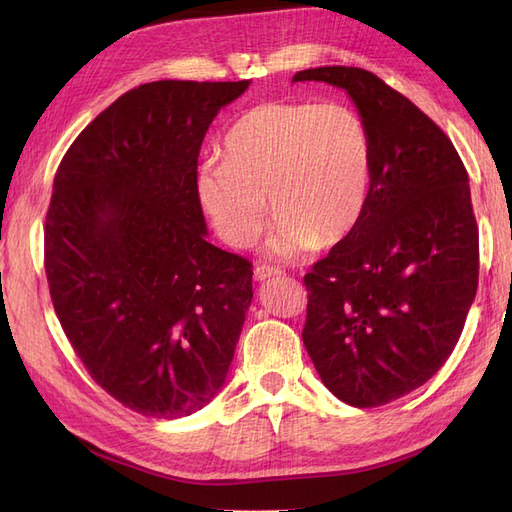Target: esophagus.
<instances>
[{"label":"esophagus","mask_w":512,"mask_h":512,"mask_svg":"<svg viewBox=\"0 0 512 512\" xmlns=\"http://www.w3.org/2000/svg\"><path fill=\"white\" fill-rule=\"evenodd\" d=\"M275 275H282V269L271 267V265H258L254 269V277L258 282H265V280H269V277H275Z\"/></svg>","instance_id":"obj_1"}]
</instances>
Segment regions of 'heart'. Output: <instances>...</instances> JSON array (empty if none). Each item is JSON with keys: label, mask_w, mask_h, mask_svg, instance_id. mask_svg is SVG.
<instances>
[{"label": "heart", "mask_w": 512, "mask_h": 512, "mask_svg": "<svg viewBox=\"0 0 512 512\" xmlns=\"http://www.w3.org/2000/svg\"><path fill=\"white\" fill-rule=\"evenodd\" d=\"M371 183V138L354 108L329 102H267L247 111L224 138V160L198 173V198L235 247L256 241L277 218L271 250L299 254L346 237L361 220Z\"/></svg>", "instance_id": "obj_1"}]
</instances>
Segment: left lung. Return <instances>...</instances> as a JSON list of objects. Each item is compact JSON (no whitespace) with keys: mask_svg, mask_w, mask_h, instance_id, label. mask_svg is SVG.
<instances>
[{"mask_svg":"<svg viewBox=\"0 0 512 512\" xmlns=\"http://www.w3.org/2000/svg\"><path fill=\"white\" fill-rule=\"evenodd\" d=\"M292 81L346 89L371 138L361 220L303 277V344L337 399L384 406L436 374L466 324L478 286L468 173L440 126L374 72L324 66Z\"/></svg>","mask_w":512,"mask_h":512,"instance_id":"obj_1","label":"left lung"}]
</instances>
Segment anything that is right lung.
Wrapping results in <instances>:
<instances>
[{"label":"right lung","mask_w":512,"mask_h":512,"mask_svg":"<svg viewBox=\"0 0 512 512\" xmlns=\"http://www.w3.org/2000/svg\"><path fill=\"white\" fill-rule=\"evenodd\" d=\"M250 81H156L117 98L61 160L44 271L68 342L126 408L188 416L218 395L252 303V262L207 241L198 153Z\"/></svg>","instance_id":"obj_1"}]
</instances>
